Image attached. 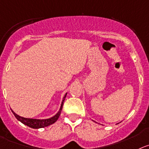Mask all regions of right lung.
<instances>
[{"mask_svg":"<svg viewBox=\"0 0 149 149\" xmlns=\"http://www.w3.org/2000/svg\"><path fill=\"white\" fill-rule=\"evenodd\" d=\"M68 93H65V95H64L63 99L62 101V104H61L60 108H59V110L58 111V112L54 116L51 117L50 118H47V119H35V118H23V117L20 116V115H18L17 114L15 113L12 109V113L14 114V115L15 116L17 119L19 121L21 122L23 124L26 125V126H29V127L32 128V129H40V128H44L46 127V126H50V125L53 124L54 123H55L56 120H58L59 118V115H60L61 112H62V106H63L64 101H65V98H66V95Z\"/></svg>","mask_w":149,"mask_h":149,"instance_id":"add662e5","label":"right lung"}]
</instances>
